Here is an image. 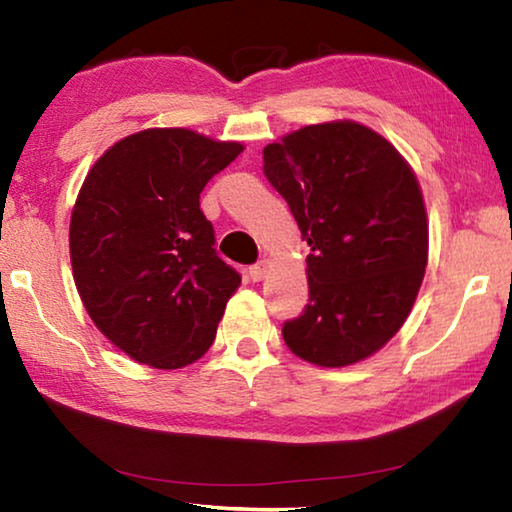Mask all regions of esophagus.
Wrapping results in <instances>:
<instances>
[{"instance_id": "obj_1", "label": "esophagus", "mask_w": 512, "mask_h": 512, "mask_svg": "<svg viewBox=\"0 0 512 512\" xmlns=\"http://www.w3.org/2000/svg\"><path fill=\"white\" fill-rule=\"evenodd\" d=\"M268 266H271V262H268L266 257H264V259H259V262H257L255 266H250V277H253L255 282L264 280L266 273H268Z\"/></svg>"}]
</instances>
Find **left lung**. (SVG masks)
<instances>
[{
    "label": "left lung",
    "mask_w": 512,
    "mask_h": 512,
    "mask_svg": "<svg viewBox=\"0 0 512 512\" xmlns=\"http://www.w3.org/2000/svg\"><path fill=\"white\" fill-rule=\"evenodd\" d=\"M264 173L311 246L309 305L284 323V343L323 368L363 361L400 332L427 268L418 178L391 142L350 119L268 144Z\"/></svg>",
    "instance_id": "obj_1"
}]
</instances>
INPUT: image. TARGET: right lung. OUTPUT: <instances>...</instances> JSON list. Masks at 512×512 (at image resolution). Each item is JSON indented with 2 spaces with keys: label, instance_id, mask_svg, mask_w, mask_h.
Wrapping results in <instances>:
<instances>
[{
  "label": "right lung",
  "instance_id": "add662e5",
  "mask_svg": "<svg viewBox=\"0 0 512 512\" xmlns=\"http://www.w3.org/2000/svg\"><path fill=\"white\" fill-rule=\"evenodd\" d=\"M244 151L146 128L94 162L69 221L74 282L94 325L137 363L176 370L210 350L241 275L214 250L201 192Z\"/></svg>",
  "mask_w": 512,
  "mask_h": 512
}]
</instances>
